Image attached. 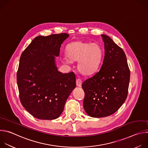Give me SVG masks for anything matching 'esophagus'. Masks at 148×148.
Instances as JSON below:
<instances>
[{
    "instance_id": "1",
    "label": "esophagus",
    "mask_w": 148,
    "mask_h": 148,
    "mask_svg": "<svg viewBox=\"0 0 148 148\" xmlns=\"http://www.w3.org/2000/svg\"><path fill=\"white\" fill-rule=\"evenodd\" d=\"M76 84H77V86L80 87L81 86V84H82V80L80 78H77L76 79Z\"/></svg>"
}]
</instances>
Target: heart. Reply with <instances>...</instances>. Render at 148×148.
Masks as SVG:
<instances>
[{"label":"heart","instance_id":"b5f03b06","mask_svg":"<svg viewBox=\"0 0 148 148\" xmlns=\"http://www.w3.org/2000/svg\"><path fill=\"white\" fill-rule=\"evenodd\" d=\"M67 61H78V69L84 75L92 74L97 69L102 56V49L97 43L80 40L69 43L66 49Z\"/></svg>","mask_w":148,"mask_h":148}]
</instances>
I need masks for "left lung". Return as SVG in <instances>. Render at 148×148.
Returning a JSON list of instances; mask_svg holds the SVG:
<instances>
[{
	"mask_svg": "<svg viewBox=\"0 0 148 148\" xmlns=\"http://www.w3.org/2000/svg\"><path fill=\"white\" fill-rule=\"evenodd\" d=\"M105 56L99 70L82 84L83 107L91 117L115 113L128 95L130 70L123 50L108 36L101 34Z\"/></svg>",
	"mask_w": 148,
	"mask_h": 148,
	"instance_id": "left-lung-1",
	"label": "left lung"
}]
</instances>
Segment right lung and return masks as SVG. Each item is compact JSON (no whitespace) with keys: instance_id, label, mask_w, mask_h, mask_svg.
Instances as JSON below:
<instances>
[{"instance_id":"obj_1","label":"right lung","mask_w":148,"mask_h":148,"mask_svg":"<svg viewBox=\"0 0 148 148\" xmlns=\"http://www.w3.org/2000/svg\"><path fill=\"white\" fill-rule=\"evenodd\" d=\"M69 36L67 33L37 36L21 55L17 73L20 102L37 119L58 118L75 88V74L58 71L55 61Z\"/></svg>"}]
</instances>
